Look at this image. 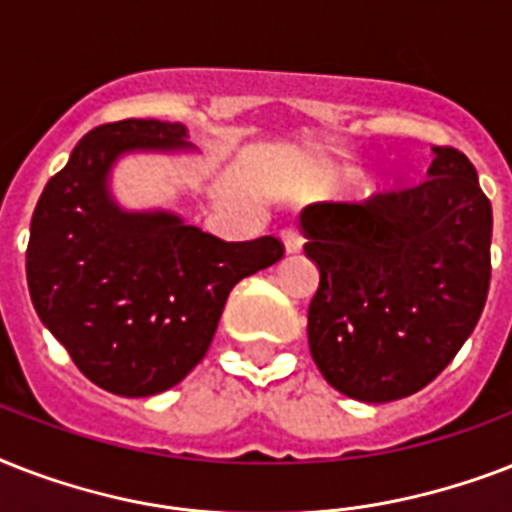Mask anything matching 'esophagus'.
<instances>
[{"label": "esophagus", "mask_w": 512, "mask_h": 512, "mask_svg": "<svg viewBox=\"0 0 512 512\" xmlns=\"http://www.w3.org/2000/svg\"><path fill=\"white\" fill-rule=\"evenodd\" d=\"M281 241H284V247H287L289 255L303 249V233H300V228H295V225H289V228L281 231Z\"/></svg>", "instance_id": "esophagus-1"}]
</instances>
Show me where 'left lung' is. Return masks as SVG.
Wrapping results in <instances>:
<instances>
[{"label": "left lung", "instance_id": "obj_1", "mask_svg": "<svg viewBox=\"0 0 512 512\" xmlns=\"http://www.w3.org/2000/svg\"><path fill=\"white\" fill-rule=\"evenodd\" d=\"M428 180L364 201L303 209L305 255L321 281L308 308L324 380L382 404L444 372L484 313L492 204L462 151L436 146Z\"/></svg>", "mask_w": 512, "mask_h": 512}]
</instances>
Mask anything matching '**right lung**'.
<instances>
[{
    "mask_svg": "<svg viewBox=\"0 0 512 512\" xmlns=\"http://www.w3.org/2000/svg\"><path fill=\"white\" fill-rule=\"evenodd\" d=\"M183 124H100L50 177L31 217L28 295L79 372L116 396L183 380L207 353L231 289L284 257L276 236L223 241L167 212H122L106 191L127 151L185 146Z\"/></svg>",
    "mask_w": 512,
    "mask_h": 512,
    "instance_id": "right-lung-1",
    "label": "right lung"
}]
</instances>
